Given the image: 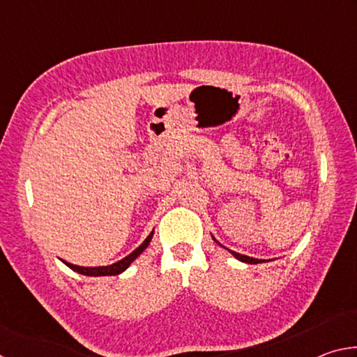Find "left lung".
Listing matches in <instances>:
<instances>
[{"label":"left lung","instance_id":"1","mask_svg":"<svg viewBox=\"0 0 357 357\" xmlns=\"http://www.w3.org/2000/svg\"><path fill=\"white\" fill-rule=\"evenodd\" d=\"M233 253L234 257H236L238 259H241V261H244V263H249V264H258V263H261L263 259H257V258H250V257H245V255H241V253H238V252H233V250H229Z\"/></svg>","mask_w":357,"mask_h":357}]
</instances>
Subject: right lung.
<instances>
[{"label": "right lung", "mask_w": 357, "mask_h": 357, "mask_svg": "<svg viewBox=\"0 0 357 357\" xmlns=\"http://www.w3.org/2000/svg\"><path fill=\"white\" fill-rule=\"evenodd\" d=\"M151 238H153V233L149 234V236L143 241V244L140 247H137V249L128 255L123 259H119L118 263H113L110 266H99V268H84V266H77V264H70L68 261H64L66 264L69 266L72 271H75L78 274H83V275H94V277H100V275H118L123 273L129 268V264L134 261V259L140 255V253L146 249L151 243Z\"/></svg>", "instance_id": "right-lung-1"}]
</instances>
